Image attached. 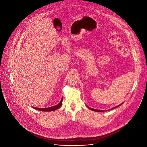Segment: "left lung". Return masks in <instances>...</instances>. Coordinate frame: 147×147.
<instances>
[{
  "label": "left lung",
  "mask_w": 147,
  "mask_h": 147,
  "mask_svg": "<svg viewBox=\"0 0 147 147\" xmlns=\"http://www.w3.org/2000/svg\"><path fill=\"white\" fill-rule=\"evenodd\" d=\"M120 105H118V106H117V107H114V108H113L112 109H115V108H117V107H119ZM90 109H91V111H95V112H103L104 111H102V110H98V109H92V108H90V107H87Z\"/></svg>",
  "instance_id": "obj_1"
}]
</instances>
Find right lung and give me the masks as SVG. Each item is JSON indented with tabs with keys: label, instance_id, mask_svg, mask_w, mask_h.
I'll list each match as a JSON object with an SVG mask.
<instances>
[{
	"label": "right lung",
	"instance_id": "add662e5",
	"mask_svg": "<svg viewBox=\"0 0 147 147\" xmlns=\"http://www.w3.org/2000/svg\"><path fill=\"white\" fill-rule=\"evenodd\" d=\"M62 101H63V98H61L60 102H59V103H58L57 105L55 106L52 107H49V108H34V109L39 111H42V112H50V111H55L57 109H59L61 105H62Z\"/></svg>",
	"mask_w": 147,
	"mask_h": 147
}]
</instances>
